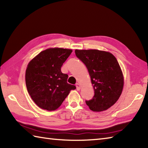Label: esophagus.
<instances>
[{"label": "esophagus", "mask_w": 148, "mask_h": 148, "mask_svg": "<svg viewBox=\"0 0 148 148\" xmlns=\"http://www.w3.org/2000/svg\"><path fill=\"white\" fill-rule=\"evenodd\" d=\"M76 89H77V90H80V89H81V85H80V84L79 83H77L76 84Z\"/></svg>", "instance_id": "1"}]
</instances>
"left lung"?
<instances>
[{
    "label": "left lung",
    "mask_w": 148,
    "mask_h": 148,
    "mask_svg": "<svg viewBox=\"0 0 148 148\" xmlns=\"http://www.w3.org/2000/svg\"><path fill=\"white\" fill-rule=\"evenodd\" d=\"M77 57L88 71L94 89V96L86 100L93 111L100 112L111 108L120 97L123 76L117 60L111 53L97 49L75 50Z\"/></svg>",
    "instance_id": "1"
}]
</instances>
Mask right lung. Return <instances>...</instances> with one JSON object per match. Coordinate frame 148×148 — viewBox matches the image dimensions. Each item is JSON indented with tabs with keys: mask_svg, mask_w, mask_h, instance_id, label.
<instances>
[{
	"mask_svg": "<svg viewBox=\"0 0 148 148\" xmlns=\"http://www.w3.org/2000/svg\"><path fill=\"white\" fill-rule=\"evenodd\" d=\"M72 51L49 48L31 60L25 72L27 88L31 98L40 108L55 111L61 106L74 85L67 83L68 75L61 67Z\"/></svg>",
	"mask_w": 148,
	"mask_h": 148,
	"instance_id": "1",
	"label": "right lung"
}]
</instances>
